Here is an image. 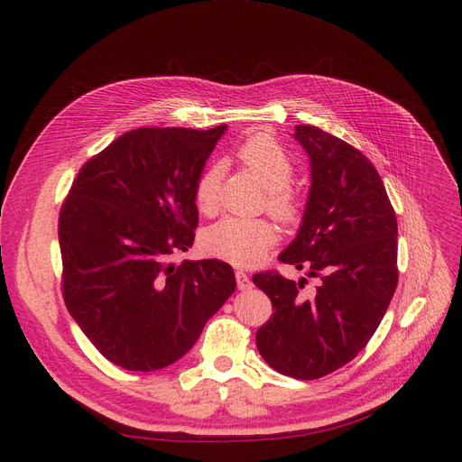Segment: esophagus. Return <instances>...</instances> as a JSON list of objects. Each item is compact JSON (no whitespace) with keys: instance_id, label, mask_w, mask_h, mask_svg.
I'll use <instances>...</instances> for the list:
<instances>
[{"instance_id":"obj_1","label":"esophagus","mask_w":462,"mask_h":462,"mask_svg":"<svg viewBox=\"0 0 462 462\" xmlns=\"http://www.w3.org/2000/svg\"><path fill=\"white\" fill-rule=\"evenodd\" d=\"M236 281H237V288H239V290H251V288H253L251 277H249L245 272L237 270V272H236Z\"/></svg>"}]
</instances>
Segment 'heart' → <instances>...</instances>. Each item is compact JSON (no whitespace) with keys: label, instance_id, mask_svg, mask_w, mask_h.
Returning <instances> with one entry per match:
<instances>
[{"label":"heart","instance_id":"obj_1","mask_svg":"<svg viewBox=\"0 0 462 462\" xmlns=\"http://www.w3.org/2000/svg\"><path fill=\"white\" fill-rule=\"evenodd\" d=\"M236 159L268 190V209L282 223H294L301 213V200L288 183L294 176V161L270 134L249 136L236 152ZM221 168L208 166L194 183V204L202 213H213L218 200ZM275 228L263 218L228 215L211 225L204 236V249L236 265H253L275 244Z\"/></svg>","mask_w":462,"mask_h":462}]
</instances>
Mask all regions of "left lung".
<instances>
[{"mask_svg": "<svg viewBox=\"0 0 462 462\" xmlns=\"http://www.w3.org/2000/svg\"><path fill=\"white\" fill-rule=\"evenodd\" d=\"M294 138L310 161V190L296 239L279 260L309 277L290 281L262 272L253 282L268 294L272 319L256 331L270 367L317 380L346 365L380 326L395 294L397 217L373 162L319 127L298 125Z\"/></svg>", "mask_w": 462, "mask_h": 462, "instance_id": "8db88e82", "label": "left lung"}]
</instances>
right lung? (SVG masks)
I'll return each mask as SVG.
<instances>
[{"instance_id":"add662e5","label":"right lung","mask_w":462,"mask_h":462,"mask_svg":"<svg viewBox=\"0 0 462 462\" xmlns=\"http://www.w3.org/2000/svg\"><path fill=\"white\" fill-rule=\"evenodd\" d=\"M225 131L142 127L121 134L80 168L61 206L65 305L121 369L172 365L236 290L226 262H172L192 245L194 183Z\"/></svg>"}]
</instances>
